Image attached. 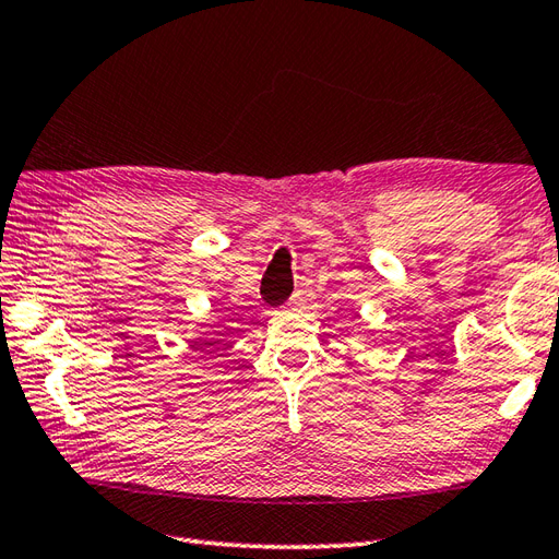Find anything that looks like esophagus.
Segmentation results:
<instances>
[{"instance_id": "1", "label": "esophagus", "mask_w": 559, "mask_h": 559, "mask_svg": "<svg viewBox=\"0 0 559 559\" xmlns=\"http://www.w3.org/2000/svg\"><path fill=\"white\" fill-rule=\"evenodd\" d=\"M301 301H304V292H301V289H296V292H294V296L289 299V306H292V308H296V306H299Z\"/></svg>"}]
</instances>
